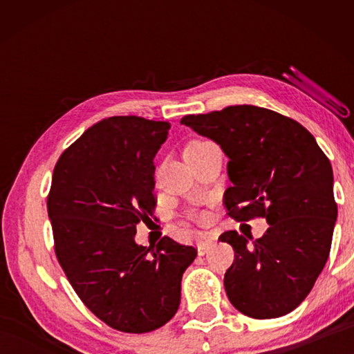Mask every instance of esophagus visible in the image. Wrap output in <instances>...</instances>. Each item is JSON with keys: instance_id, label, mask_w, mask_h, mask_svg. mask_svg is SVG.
<instances>
[{"instance_id": "34e87169", "label": "esophagus", "mask_w": 354, "mask_h": 354, "mask_svg": "<svg viewBox=\"0 0 354 354\" xmlns=\"http://www.w3.org/2000/svg\"><path fill=\"white\" fill-rule=\"evenodd\" d=\"M214 245V239L212 237H207L205 239V241H200L198 243H196V248H198V254L200 256H205L209 250H211V247Z\"/></svg>"}]
</instances>
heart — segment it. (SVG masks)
I'll return each instance as SVG.
<instances>
[{
	"label": "heart",
	"instance_id": "obj_1",
	"mask_svg": "<svg viewBox=\"0 0 354 354\" xmlns=\"http://www.w3.org/2000/svg\"><path fill=\"white\" fill-rule=\"evenodd\" d=\"M203 143H206L205 140H194V142H190L187 147H185V149H190V148H195V147H198V145H203ZM184 149V151H185Z\"/></svg>",
	"mask_w": 354,
	"mask_h": 354
}]
</instances>
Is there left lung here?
<instances>
[{
    "instance_id": "obj_1",
    "label": "left lung",
    "mask_w": 354,
    "mask_h": 354,
    "mask_svg": "<svg viewBox=\"0 0 354 354\" xmlns=\"http://www.w3.org/2000/svg\"><path fill=\"white\" fill-rule=\"evenodd\" d=\"M181 124L218 143L230 159L227 215L236 221L262 217L270 225L251 247L237 231L218 237L234 250L225 273L232 306L261 320L292 313L331 250L337 218L331 162L306 128L263 107L230 106L185 115Z\"/></svg>"
}]
</instances>
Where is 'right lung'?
Here are the masks:
<instances>
[{
  "label": "right lung",
  "mask_w": 354,
  "mask_h": 354,
  "mask_svg": "<svg viewBox=\"0 0 354 354\" xmlns=\"http://www.w3.org/2000/svg\"><path fill=\"white\" fill-rule=\"evenodd\" d=\"M169 122L109 117L61 154L46 207L57 261L77 297L106 325L142 334L176 314L181 278L196 250L162 237L137 245V225L151 221L154 156Z\"/></svg>",
  "instance_id": "1"
}]
</instances>
